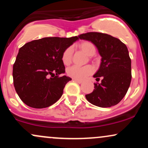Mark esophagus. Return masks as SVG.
Wrapping results in <instances>:
<instances>
[{
  "label": "esophagus",
  "mask_w": 148,
  "mask_h": 148,
  "mask_svg": "<svg viewBox=\"0 0 148 148\" xmlns=\"http://www.w3.org/2000/svg\"><path fill=\"white\" fill-rule=\"evenodd\" d=\"M73 80H74L75 82L78 83V84H82V83H83V81H81V80H78V79H73Z\"/></svg>",
  "instance_id": "34e87169"
}]
</instances>
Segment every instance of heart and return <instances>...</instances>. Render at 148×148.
I'll use <instances>...</instances> for the list:
<instances>
[{
    "mask_svg": "<svg viewBox=\"0 0 148 148\" xmlns=\"http://www.w3.org/2000/svg\"><path fill=\"white\" fill-rule=\"evenodd\" d=\"M79 48L86 53L88 56H92L95 54V46L89 41H85L81 42L79 45ZM73 57V48L69 47L63 51L61 56L62 63L64 65H69L71 64ZM94 69L90 65H86L84 67L79 66H72L67 69V74L73 79L78 80H84L88 76L92 74Z\"/></svg>",
    "mask_w": 148,
    "mask_h": 148,
    "instance_id": "b5f03b06",
    "label": "heart"
}]
</instances>
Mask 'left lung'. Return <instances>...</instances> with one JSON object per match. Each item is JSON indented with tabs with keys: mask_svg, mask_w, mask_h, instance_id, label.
Returning a JSON list of instances; mask_svg holds the SVG:
<instances>
[{
	"mask_svg": "<svg viewBox=\"0 0 148 148\" xmlns=\"http://www.w3.org/2000/svg\"><path fill=\"white\" fill-rule=\"evenodd\" d=\"M79 37L92 42L101 56L99 70L93 76L99 80L102 77V80L101 84L95 83L94 90L86 95V99L102 108L118 104L126 95L132 80L131 58L127 46L106 33L90 32Z\"/></svg>",
	"mask_w": 148,
	"mask_h": 148,
	"instance_id": "obj_1",
	"label": "left lung"
}]
</instances>
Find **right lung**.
Wrapping results in <instances>:
<instances>
[{"label": "right lung", "instance_id": "obj_1", "mask_svg": "<svg viewBox=\"0 0 148 148\" xmlns=\"http://www.w3.org/2000/svg\"><path fill=\"white\" fill-rule=\"evenodd\" d=\"M79 37H44L25 44L18 51L13 65V83L20 99L27 106L43 108L62 96L72 79L60 76L65 72L61 60L63 51Z\"/></svg>", "mask_w": 148, "mask_h": 148}]
</instances>
